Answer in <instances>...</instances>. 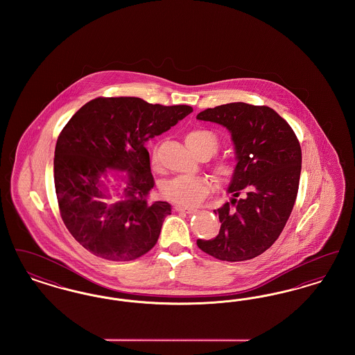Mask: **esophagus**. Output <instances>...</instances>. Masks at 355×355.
Returning <instances> with one entry per match:
<instances>
[{"mask_svg":"<svg viewBox=\"0 0 355 355\" xmlns=\"http://www.w3.org/2000/svg\"><path fill=\"white\" fill-rule=\"evenodd\" d=\"M177 211H181V213H185V214H194L197 213V209L194 207H187V206H181V205H175L174 207Z\"/></svg>","mask_w":355,"mask_h":355,"instance_id":"1","label":"esophagus"}]
</instances>
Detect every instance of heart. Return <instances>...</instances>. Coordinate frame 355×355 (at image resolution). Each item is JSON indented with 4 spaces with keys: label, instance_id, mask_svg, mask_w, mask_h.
I'll return each instance as SVG.
<instances>
[{
    "label": "heart",
    "instance_id": "obj_1",
    "mask_svg": "<svg viewBox=\"0 0 355 355\" xmlns=\"http://www.w3.org/2000/svg\"><path fill=\"white\" fill-rule=\"evenodd\" d=\"M186 145L189 149L196 154L200 152H207L213 155L217 152L218 139L209 130L197 129L189 132L185 137ZM153 165L157 168V155H153ZM234 171L233 165L229 161H218L214 165V173L220 181H226L232 177ZM213 186L203 178H190V177H175L162 185V194L170 202L194 206L202 202L205 198L211 193Z\"/></svg>",
    "mask_w": 355,
    "mask_h": 355
}]
</instances>
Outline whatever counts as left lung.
Listing matches in <instances>:
<instances>
[{
    "label": "left lung",
    "instance_id": "1",
    "mask_svg": "<svg viewBox=\"0 0 355 355\" xmlns=\"http://www.w3.org/2000/svg\"><path fill=\"white\" fill-rule=\"evenodd\" d=\"M197 119L225 126L236 148L230 202L214 210L220 222L214 239H198L211 257L238 262L266 252L282 233L298 194L301 145L290 125L269 106L232 102Z\"/></svg>",
    "mask_w": 355,
    "mask_h": 355
}]
</instances>
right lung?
Instances as JSON below:
<instances>
[{"instance_id":"1","label":"right lung","mask_w":355,"mask_h":355,"mask_svg":"<svg viewBox=\"0 0 355 355\" xmlns=\"http://www.w3.org/2000/svg\"><path fill=\"white\" fill-rule=\"evenodd\" d=\"M193 112L137 97H98L85 103L58 135L54 186L70 234L90 253L109 261H133L152 250L171 206L150 201L154 178L145 142ZM126 171L119 200H110L101 178Z\"/></svg>"}]
</instances>
